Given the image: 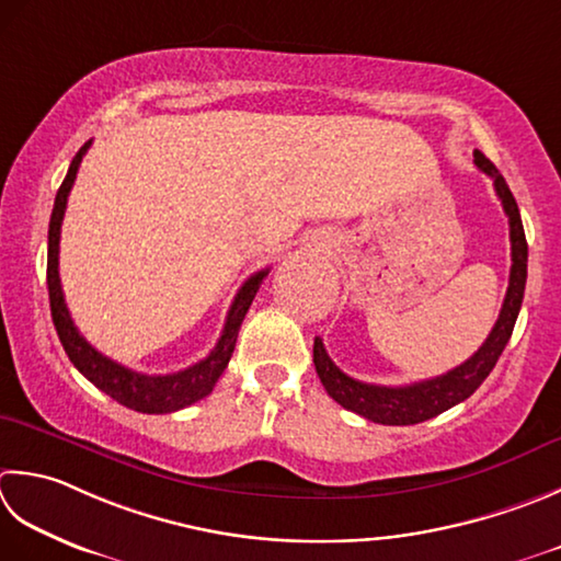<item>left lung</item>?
I'll use <instances>...</instances> for the list:
<instances>
[{
	"mask_svg": "<svg viewBox=\"0 0 561 561\" xmlns=\"http://www.w3.org/2000/svg\"><path fill=\"white\" fill-rule=\"evenodd\" d=\"M474 164L493 180V190H496L503 204V211L508 216L513 262L506 299H503L499 321L491 328L484 345H481L467 362H462V365L449 369L447 375L415 381L409 383V387H377V383H365L347 377L345 371L337 369L335 362L328 357L323 340H313V365L328 391V397L335 399L343 409L353 411L371 423L415 425L427 419H435V415H440L443 411L462 403L481 387V381L491 375V369L496 367V362L503 353V347H506L511 340L515 318L520 313L525 279H528V240H525L518 204H515V196L511 194L503 174L496 170V164H493L481 150H474Z\"/></svg>",
	"mask_w": 561,
	"mask_h": 561,
	"instance_id": "8db88e82",
	"label": "left lung"
}]
</instances>
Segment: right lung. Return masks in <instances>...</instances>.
Segmentation results:
<instances>
[{"instance_id": "add662e5", "label": "right lung", "mask_w": 561, "mask_h": 561, "mask_svg": "<svg viewBox=\"0 0 561 561\" xmlns=\"http://www.w3.org/2000/svg\"><path fill=\"white\" fill-rule=\"evenodd\" d=\"M92 146V140H87L84 146L77 150V156L70 162V170L65 174L58 194H55L53 214H50V226H48V296H50V316L55 323V331H58L60 343L68 353L72 365L82 371V375L90 379L96 389H102L106 397H112L126 409H134L138 413H172L186 409L196 401L214 391L218 377L224 375L228 367V359L236 350V340L240 323L250 309L252 299L260 289L262 279L267 277L270 270H260L245 279L243 287L238 289L233 304H230V311L226 316L224 333L218 337L216 347L208 353L196 365L186 367L182 371H174V375H140V371L128 369L118 362L108 359L106 355L94 350L87 340L77 331L72 323L68 304H65L62 287H60V272H58V255H60V226L65 216V206H68V196L77 178V170H80V162L84 158L87 148Z\"/></svg>"}]
</instances>
